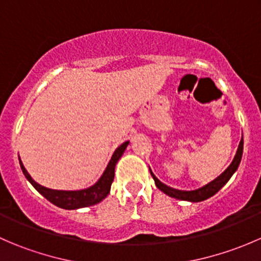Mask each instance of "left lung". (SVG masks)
Wrapping results in <instances>:
<instances>
[{"label": "left lung", "instance_id": "1", "mask_svg": "<svg viewBox=\"0 0 261 261\" xmlns=\"http://www.w3.org/2000/svg\"><path fill=\"white\" fill-rule=\"evenodd\" d=\"M243 151H244V139L241 138L240 144H239L238 151H236L235 158H233L232 163L227 167V169L222 173V174L218 175L216 179H213L210 183H207L206 186L201 187L198 189H193V191H181V189H175L172 187L167 186L163 181H160L154 175V173L150 169V174H151L152 179L155 181V186L160 189L162 192H164L167 196L172 197V198L180 199V201H188V202H202L204 199L211 198L212 196H215L228 180L230 178L235 174V172L238 170L239 165H240L241 158H243Z\"/></svg>", "mask_w": 261, "mask_h": 261}]
</instances>
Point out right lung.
<instances>
[{
  "label": "right lung",
  "mask_w": 261,
  "mask_h": 261,
  "mask_svg": "<svg viewBox=\"0 0 261 261\" xmlns=\"http://www.w3.org/2000/svg\"><path fill=\"white\" fill-rule=\"evenodd\" d=\"M128 143H130V141H125V143L121 144V145L115 150V152L112 154V158L110 159L109 164H107L106 169H105L103 174L101 175V178H99L93 186L84 189H78V191H59V189H50L41 186V184L36 183V181L31 178V175L29 174L28 170L25 169L21 159L18 160H20L21 170H22L26 179L30 181L31 186H33L41 196L45 197L49 202H51L55 206L60 207V208L78 210L99 203V202L103 201V199L109 196L110 191H111V184L115 178L116 164H117V162L120 160V158L122 156L123 151H125L126 147H127Z\"/></svg>",
  "instance_id": "obj_1"
}]
</instances>
